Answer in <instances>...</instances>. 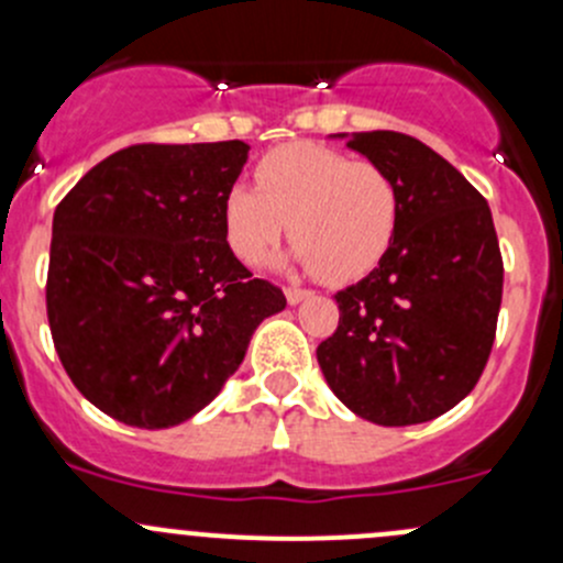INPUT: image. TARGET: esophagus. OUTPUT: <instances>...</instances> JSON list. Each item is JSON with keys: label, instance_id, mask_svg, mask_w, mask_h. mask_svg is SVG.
I'll return each mask as SVG.
<instances>
[{"label": "esophagus", "instance_id": "34e87169", "mask_svg": "<svg viewBox=\"0 0 563 563\" xmlns=\"http://www.w3.org/2000/svg\"><path fill=\"white\" fill-rule=\"evenodd\" d=\"M310 294H313V291H308V288H299V286H288V288H286V299H288V305H299V302H305V299H308Z\"/></svg>", "mask_w": 563, "mask_h": 563}]
</instances>
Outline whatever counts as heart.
<instances>
[{"label": "heart", "instance_id": "heart-1", "mask_svg": "<svg viewBox=\"0 0 563 563\" xmlns=\"http://www.w3.org/2000/svg\"><path fill=\"white\" fill-rule=\"evenodd\" d=\"M255 185L236 181L223 196L225 240L245 264H258L280 242L286 220L297 242L291 258L329 283L367 275L395 240L400 196L373 161L291 141L261 157Z\"/></svg>", "mask_w": 563, "mask_h": 563}]
</instances>
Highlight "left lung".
<instances>
[{
	"label": "left lung",
	"instance_id": "8db88e82",
	"mask_svg": "<svg viewBox=\"0 0 563 563\" xmlns=\"http://www.w3.org/2000/svg\"><path fill=\"white\" fill-rule=\"evenodd\" d=\"M391 174L395 240L334 294L340 321L316 349L329 389L384 428L430 422L479 382L496 340L504 261L482 192L439 152L395 130L338 133Z\"/></svg>",
	"mask_w": 563,
	"mask_h": 563
}]
</instances>
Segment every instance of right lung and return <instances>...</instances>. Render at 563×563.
<instances>
[{"instance_id": "right-lung-1", "label": "right lung", "mask_w": 563, "mask_h": 563, "mask_svg": "<svg viewBox=\"0 0 563 563\" xmlns=\"http://www.w3.org/2000/svg\"><path fill=\"white\" fill-rule=\"evenodd\" d=\"M245 141L135 144L54 212L45 308L76 389L130 428L185 422L218 397L286 297L229 247L223 196Z\"/></svg>"}]
</instances>
